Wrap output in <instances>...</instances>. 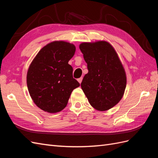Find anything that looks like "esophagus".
Masks as SVG:
<instances>
[{"label": "esophagus", "instance_id": "esophagus-1", "mask_svg": "<svg viewBox=\"0 0 158 158\" xmlns=\"http://www.w3.org/2000/svg\"><path fill=\"white\" fill-rule=\"evenodd\" d=\"M82 77H80V78H78L77 80H78V82L80 83V84H81V82H82Z\"/></svg>", "mask_w": 158, "mask_h": 158}]
</instances>
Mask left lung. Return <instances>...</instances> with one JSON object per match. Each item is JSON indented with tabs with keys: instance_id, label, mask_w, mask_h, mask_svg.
Returning a JSON list of instances; mask_svg holds the SVG:
<instances>
[{
	"instance_id": "obj_1",
	"label": "left lung",
	"mask_w": 158,
	"mask_h": 158,
	"mask_svg": "<svg viewBox=\"0 0 158 158\" xmlns=\"http://www.w3.org/2000/svg\"><path fill=\"white\" fill-rule=\"evenodd\" d=\"M87 63L88 73L81 83L89 104L104 111L121 101L127 85V76L114 47L106 41L84 42L79 46Z\"/></svg>"
}]
</instances>
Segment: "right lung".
Returning <instances> with one entry per match:
<instances>
[{"label": "right lung", "instance_id": "right-lung-1", "mask_svg": "<svg viewBox=\"0 0 158 158\" xmlns=\"http://www.w3.org/2000/svg\"><path fill=\"white\" fill-rule=\"evenodd\" d=\"M75 51L74 44L55 41L43 47L31 63L27 73V89L33 102L43 111H62L73 89L80 86L68 63Z\"/></svg>", "mask_w": 158, "mask_h": 158}]
</instances>
